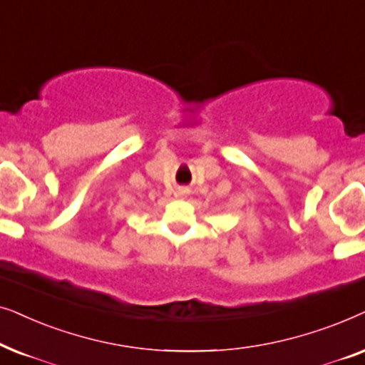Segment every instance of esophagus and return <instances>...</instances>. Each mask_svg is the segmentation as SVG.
Segmentation results:
<instances>
[{"mask_svg":"<svg viewBox=\"0 0 365 365\" xmlns=\"http://www.w3.org/2000/svg\"><path fill=\"white\" fill-rule=\"evenodd\" d=\"M183 193H185V190H182V192H180V195H183Z\"/></svg>","mask_w":365,"mask_h":365,"instance_id":"obj_1","label":"esophagus"}]
</instances>
